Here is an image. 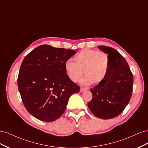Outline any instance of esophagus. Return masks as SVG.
<instances>
[{
	"instance_id": "esophagus-1",
	"label": "esophagus",
	"mask_w": 148,
	"mask_h": 148,
	"mask_svg": "<svg viewBox=\"0 0 148 148\" xmlns=\"http://www.w3.org/2000/svg\"><path fill=\"white\" fill-rule=\"evenodd\" d=\"M88 90V89L86 88H83V87H81V88H80V92H85L86 91Z\"/></svg>"
}]
</instances>
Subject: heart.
<instances>
[{
	"label": "heart",
	"mask_w": 148,
	"mask_h": 148,
	"mask_svg": "<svg viewBox=\"0 0 148 148\" xmlns=\"http://www.w3.org/2000/svg\"><path fill=\"white\" fill-rule=\"evenodd\" d=\"M75 60V62L68 59L64 63L65 73L74 83L78 82L84 73L86 75L82 80L83 84L99 83L104 80L109 71L110 59L104 52L83 49L77 53Z\"/></svg>",
	"instance_id": "obj_1"
}]
</instances>
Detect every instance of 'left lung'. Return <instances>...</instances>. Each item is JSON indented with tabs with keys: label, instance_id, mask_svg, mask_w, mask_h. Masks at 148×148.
<instances>
[{
	"label": "left lung",
	"instance_id": "left-lung-1",
	"mask_svg": "<svg viewBox=\"0 0 148 148\" xmlns=\"http://www.w3.org/2000/svg\"><path fill=\"white\" fill-rule=\"evenodd\" d=\"M98 48L108 54L110 66L104 80L90 89L92 98L88 106L96 117L110 119L119 115L130 102L133 76L127 62L117 51L104 46Z\"/></svg>",
	"mask_w": 148,
	"mask_h": 148
}]
</instances>
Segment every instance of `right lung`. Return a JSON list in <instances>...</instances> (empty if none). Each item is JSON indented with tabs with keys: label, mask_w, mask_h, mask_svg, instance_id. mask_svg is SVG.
Segmentation results:
<instances>
[{
	"label": "right lung",
	"mask_w": 148,
	"mask_h": 148,
	"mask_svg": "<svg viewBox=\"0 0 148 148\" xmlns=\"http://www.w3.org/2000/svg\"><path fill=\"white\" fill-rule=\"evenodd\" d=\"M77 52L42 45L30 52L21 65L18 87L28 112L51 122L64 113L69 97L80 87L66 75L65 62Z\"/></svg>",
	"instance_id": "add662e5"
}]
</instances>
